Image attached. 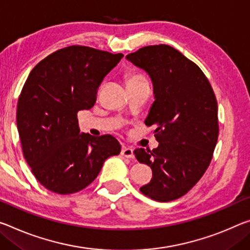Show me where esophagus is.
Here are the masks:
<instances>
[{"mask_svg": "<svg viewBox=\"0 0 250 250\" xmlns=\"http://www.w3.org/2000/svg\"><path fill=\"white\" fill-rule=\"evenodd\" d=\"M121 156L125 158H130V159H131V158L134 157L133 150L131 148H126V146H124L121 150Z\"/></svg>", "mask_w": 250, "mask_h": 250, "instance_id": "esophagus-1", "label": "esophagus"}]
</instances>
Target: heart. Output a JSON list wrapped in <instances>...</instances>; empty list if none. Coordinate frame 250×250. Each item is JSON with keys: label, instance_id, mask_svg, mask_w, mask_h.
Returning <instances> with one entry per match:
<instances>
[{"label": "heart", "instance_id": "obj_1", "mask_svg": "<svg viewBox=\"0 0 250 250\" xmlns=\"http://www.w3.org/2000/svg\"><path fill=\"white\" fill-rule=\"evenodd\" d=\"M146 79L139 73H130L126 75V84H131V83H138V82H145Z\"/></svg>", "mask_w": 250, "mask_h": 250}]
</instances>
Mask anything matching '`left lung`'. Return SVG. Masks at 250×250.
<instances>
[{
	"label": "left lung",
	"mask_w": 250,
	"mask_h": 250,
	"mask_svg": "<svg viewBox=\"0 0 250 250\" xmlns=\"http://www.w3.org/2000/svg\"><path fill=\"white\" fill-rule=\"evenodd\" d=\"M125 58L149 74L154 93L145 124L154 125L159 146L134 150L152 169L140 191L157 201L178 199L210 165L219 133L216 96L199 66L172 46H145Z\"/></svg>",
	"instance_id": "1"
}]
</instances>
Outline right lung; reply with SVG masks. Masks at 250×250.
Instances as JSON below:
<instances>
[{
  "label": "right lung",
  "mask_w": 250,
  "mask_h": 250,
  "mask_svg": "<svg viewBox=\"0 0 250 250\" xmlns=\"http://www.w3.org/2000/svg\"><path fill=\"white\" fill-rule=\"evenodd\" d=\"M124 54L71 45L40 61L23 85L17 125L22 151L43 187L60 195L96 179L105 159L118 156L116 138L80 133L78 112L97 101L99 85Z\"/></svg>",
  "instance_id": "right-lung-1"
}]
</instances>
